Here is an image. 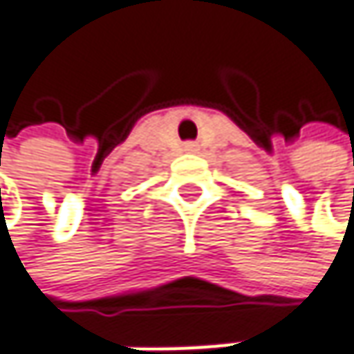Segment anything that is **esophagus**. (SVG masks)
Returning a JSON list of instances; mask_svg holds the SVG:
<instances>
[{
  "label": "esophagus",
  "mask_w": 354,
  "mask_h": 354,
  "mask_svg": "<svg viewBox=\"0 0 354 354\" xmlns=\"http://www.w3.org/2000/svg\"><path fill=\"white\" fill-rule=\"evenodd\" d=\"M198 147H196V143H184V151H188V153H194Z\"/></svg>",
  "instance_id": "obj_1"
}]
</instances>
